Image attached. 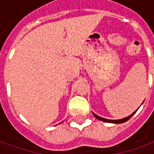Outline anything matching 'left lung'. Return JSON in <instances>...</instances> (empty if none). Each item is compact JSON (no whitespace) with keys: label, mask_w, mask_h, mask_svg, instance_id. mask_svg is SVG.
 <instances>
[{"label":"left lung","mask_w":154,"mask_h":154,"mask_svg":"<svg viewBox=\"0 0 154 154\" xmlns=\"http://www.w3.org/2000/svg\"><path fill=\"white\" fill-rule=\"evenodd\" d=\"M136 110L134 112L133 114H131L130 116H127V117H125V118H123V119H105V118H102V117H100V116H98L97 115H96V114H94V116L97 118V119H98L99 120H101V121H104V122H107V123H115V124H120V123H124L125 122V121H127V120H129L131 117L133 116V115L135 113Z\"/></svg>","instance_id":"left-lung-1"}]
</instances>
